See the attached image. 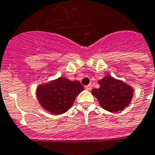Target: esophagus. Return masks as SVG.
<instances>
[{"label": "esophagus", "mask_w": 155, "mask_h": 155, "mask_svg": "<svg viewBox=\"0 0 155 155\" xmlns=\"http://www.w3.org/2000/svg\"><path fill=\"white\" fill-rule=\"evenodd\" d=\"M91 89H92V85L91 84H89V85L85 86V90H91Z\"/></svg>", "instance_id": "1"}]
</instances>
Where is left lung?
I'll list each match as a JSON object with an SVG mask.
<instances>
[{"label":"left lung","instance_id":"obj_1","mask_svg":"<svg viewBox=\"0 0 155 155\" xmlns=\"http://www.w3.org/2000/svg\"><path fill=\"white\" fill-rule=\"evenodd\" d=\"M97 82L100 87L92 90L91 93L104 110L117 112L130 105L134 94L130 85L111 76L104 77Z\"/></svg>","mask_w":155,"mask_h":155}]
</instances>
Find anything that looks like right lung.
<instances>
[{
	"label": "right lung",
	"instance_id": "1",
	"mask_svg": "<svg viewBox=\"0 0 155 155\" xmlns=\"http://www.w3.org/2000/svg\"><path fill=\"white\" fill-rule=\"evenodd\" d=\"M83 90L80 81L60 77L38 85L36 94L39 104L45 110L54 114H61L71 108L76 97Z\"/></svg>",
	"mask_w": 155,
	"mask_h": 155
}]
</instances>
